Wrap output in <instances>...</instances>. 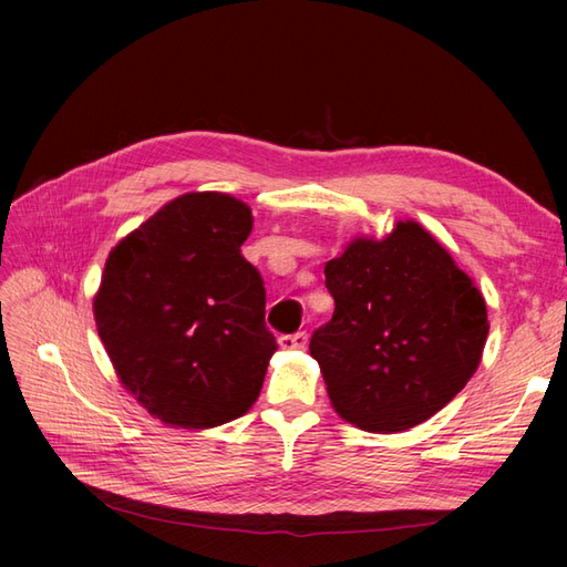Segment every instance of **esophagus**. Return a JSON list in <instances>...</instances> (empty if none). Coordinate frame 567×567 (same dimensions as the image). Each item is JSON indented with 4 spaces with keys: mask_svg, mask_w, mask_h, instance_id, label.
I'll list each match as a JSON object with an SVG mask.
<instances>
[{
    "mask_svg": "<svg viewBox=\"0 0 567 567\" xmlns=\"http://www.w3.org/2000/svg\"><path fill=\"white\" fill-rule=\"evenodd\" d=\"M279 346L284 350H300L307 346V331H296V333H286L279 338Z\"/></svg>",
    "mask_w": 567,
    "mask_h": 567,
    "instance_id": "esophagus-1",
    "label": "esophagus"
}]
</instances>
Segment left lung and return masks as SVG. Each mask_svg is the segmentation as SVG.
I'll use <instances>...</instances> for the list:
<instances>
[{
    "instance_id": "left-lung-1",
    "label": "left lung",
    "mask_w": 567,
    "mask_h": 567,
    "mask_svg": "<svg viewBox=\"0 0 567 567\" xmlns=\"http://www.w3.org/2000/svg\"><path fill=\"white\" fill-rule=\"evenodd\" d=\"M336 300L312 333L331 404L369 433L431 419L466 388L487 340V307L452 255L416 221L357 238L326 262Z\"/></svg>"
}]
</instances>
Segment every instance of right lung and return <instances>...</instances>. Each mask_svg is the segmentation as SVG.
<instances>
[{"mask_svg": "<svg viewBox=\"0 0 567 567\" xmlns=\"http://www.w3.org/2000/svg\"><path fill=\"white\" fill-rule=\"evenodd\" d=\"M250 208L227 194H186L120 241L94 319L123 385L182 427L238 419L262 390L277 338L265 281L241 246Z\"/></svg>", "mask_w": 567, "mask_h": 567, "instance_id": "1", "label": "right lung"}]
</instances>
